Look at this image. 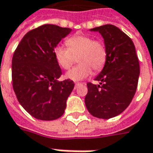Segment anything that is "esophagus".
Listing matches in <instances>:
<instances>
[{"label":"esophagus","instance_id":"34e87169","mask_svg":"<svg viewBox=\"0 0 153 153\" xmlns=\"http://www.w3.org/2000/svg\"><path fill=\"white\" fill-rule=\"evenodd\" d=\"M80 85H82V83H76L75 84V89H76L78 88Z\"/></svg>","mask_w":153,"mask_h":153}]
</instances>
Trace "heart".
I'll return each instance as SVG.
<instances>
[{
  "label": "heart",
  "mask_w": 153,
  "mask_h": 153,
  "mask_svg": "<svg viewBox=\"0 0 153 153\" xmlns=\"http://www.w3.org/2000/svg\"><path fill=\"white\" fill-rule=\"evenodd\" d=\"M67 48L57 45L54 49V56L61 68L69 69L78 57L80 65L66 72L65 77L74 82L88 78L93 70L98 72L104 67L108 57L105 43L94 39L92 36L76 34L65 41Z\"/></svg>",
  "instance_id": "1"
}]
</instances>
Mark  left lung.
Wrapping results in <instances>:
<instances>
[{"label":"left lung","mask_w":153,"mask_h":153,"mask_svg":"<svg viewBox=\"0 0 153 153\" xmlns=\"http://www.w3.org/2000/svg\"><path fill=\"white\" fill-rule=\"evenodd\" d=\"M103 36L108 50L106 64L95 80L88 82L85 104L89 113L99 119L121 114L136 93L140 75L139 60L131 39L112 24L92 28Z\"/></svg>","instance_id":"left-lung-1"}]
</instances>
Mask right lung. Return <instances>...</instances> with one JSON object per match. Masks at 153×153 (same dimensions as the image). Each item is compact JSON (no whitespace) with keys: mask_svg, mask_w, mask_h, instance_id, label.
<instances>
[{"mask_svg":"<svg viewBox=\"0 0 153 153\" xmlns=\"http://www.w3.org/2000/svg\"><path fill=\"white\" fill-rule=\"evenodd\" d=\"M71 31L68 27L45 24L27 33L12 61V87L17 100L33 117L54 120L61 117L73 81H58L62 71L54 49Z\"/></svg>","mask_w":153,"mask_h":153,"instance_id":"add662e5","label":"right lung"}]
</instances>
